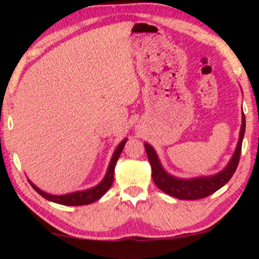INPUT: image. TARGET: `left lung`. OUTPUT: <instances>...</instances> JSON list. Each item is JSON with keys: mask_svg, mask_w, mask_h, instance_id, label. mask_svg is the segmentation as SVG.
Masks as SVG:
<instances>
[{"mask_svg": "<svg viewBox=\"0 0 259 259\" xmlns=\"http://www.w3.org/2000/svg\"><path fill=\"white\" fill-rule=\"evenodd\" d=\"M246 119L245 114H242V124L240 129L239 141H237L236 150L229 160L228 165L219 171L218 174L210 175V177L192 178V179H181L175 178L165 171V169L160 164L158 156L151 145L145 142V150H146L147 158L150 160L151 168H152V179L158 189L165 194L179 198V200H200L207 196L214 194L217 190L223 187L229 180L231 179L237 164H239L240 156H241V146L243 135H245Z\"/></svg>", "mask_w": 259, "mask_h": 259, "instance_id": "8db88e82", "label": "left lung"}]
</instances>
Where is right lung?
I'll return each instance as SVG.
<instances>
[{"label": "right lung", "instance_id": "obj_1", "mask_svg": "<svg viewBox=\"0 0 259 259\" xmlns=\"http://www.w3.org/2000/svg\"><path fill=\"white\" fill-rule=\"evenodd\" d=\"M125 142H126V139H124L123 141L118 145V147L115 148L114 153H113L111 163H109L108 169H107L105 178H103L102 181H101L99 185L91 187V189L72 192V194H67V195H51L38 189V187L35 186L30 180H29V183H30L32 189H34L38 195H41L44 198H46V200L55 202V203L64 204V206H84V204H90L92 202L100 200V198L102 197L107 191H108L109 187L112 186L113 179H114L115 164H117V160L119 158Z\"/></svg>", "mask_w": 259, "mask_h": 259}]
</instances>
